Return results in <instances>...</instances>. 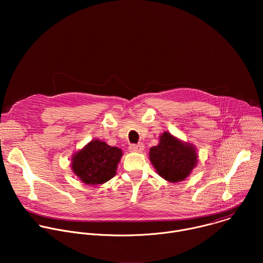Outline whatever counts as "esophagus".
Instances as JSON below:
<instances>
[{
	"instance_id": "esophagus-1",
	"label": "esophagus",
	"mask_w": 263,
	"mask_h": 263,
	"mask_svg": "<svg viewBox=\"0 0 263 263\" xmlns=\"http://www.w3.org/2000/svg\"><path fill=\"white\" fill-rule=\"evenodd\" d=\"M143 148H144L143 143L130 144V146H129V149H130L131 152H138V153H140V152H142V151H143Z\"/></svg>"
}]
</instances>
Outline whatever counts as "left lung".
<instances>
[{"label": "left lung", "mask_w": 263, "mask_h": 263, "mask_svg": "<svg viewBox=\"0 0 263 263\" xmlns=\"http://www.w3.org/2000/svg\"><path fill=\"white\" fill-rule=\"evenodd\" d=\"M148 155L158 175L172 183L185 180L198 162L196 147L168 132L161 134L158 145L149 148Z\"/></svg>", "instance_id": "obj_1"}]
</instances>
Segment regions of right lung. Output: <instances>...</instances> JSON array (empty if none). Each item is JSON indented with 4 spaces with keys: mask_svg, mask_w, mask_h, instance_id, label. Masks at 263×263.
Returning <instances> with one entry per match:
<instances>
[{
    "mask_svg": "<svg viewBox=\"0 0 263 263\" xmlns=\"http://www.w3.org/2000/svg\"><path fill=\"white\" fill-rule=\"evenodd\" d=\"M123 153L118 146L93 139L71 158V170L87 185L103 184L117 174Z\"/></svg>",
    "mask_w": 263,
    "mask_h": 263,
    "instance_id": "obj_1",
    "label": "right lung"
}]
</instances>
